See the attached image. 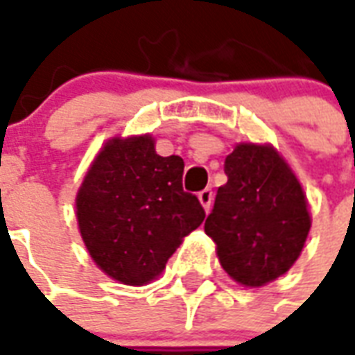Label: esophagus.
I'll list each match as a JSON object with an SVG mask.
<instances>
[{
  "instance_id": "obj_1",
  "label": "esophagus",
  "mask_w": 355,
  "mask_h": 355,
  "mask_svg": "<svg viewBox=\"0 0 355 355\" xmlns=\"http://www.w3.org/2000/svg\"><path fill=\"white\" fill-rule=\"evenodd\" d=\"M198 200H200V205L205 206V210L208 212V210H210V206H212V200H214L212 189L200 191V193H198Z\"/></svg>"
}]
</instances>
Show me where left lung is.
Returning a JSON list of instances; mask_svg holds the SVG:
<instances>
[{
	"mask_svg": "<svg viewBox=\"0 0 355 355\" xmlns=\"http://www.w3.org/2000/svg\"><path fill=\"white\" fill-rule=\"evenodd\" d=\"M227 183L216 193L205 231L227 275L262 286L291 270L310 231L304 191L275 149L237 145L223 164Z\"/></svg>",
	"mask_w": 355,
	"mask_h": 355,
	"instance_id": "obj_1",
	"label": "left lung"
}]
</instances>
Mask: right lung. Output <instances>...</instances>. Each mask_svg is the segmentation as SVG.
I'll use <instances>...</instances> for the list:
<instances>
[{
  "instance_id": "1",
  "label": "right lung",
  "mask_w": 355,
  "mask_h": 355,
  "mask_svg": "<svg viewBox=\"0 0 355 355\" xmlns=\"http://www.w3.org/2000/svg\"><path fill=\"white\" fill-rule=\"evenodd\" d=\"M183 158L160 157L149 135L110 139L76 197L80 233L95 263L124 285L162 273L185 235L205 220L183 191Z\"/></svg>"
}]
</instances>
